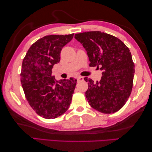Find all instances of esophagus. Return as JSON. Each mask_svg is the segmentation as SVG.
Masks as SVG:
<instances>
[{"label": "esophagus", "instance_id": "esophagus-1", "mask_svg": "<svg viewBox=\"0 0 152 152\" xmlns=\"http://www.w3.org/2000/svg\"><path fill=\"white\" fill-rule=\"evenodd\" d=\"M77 80H78V82L83 81V77H82V76H78V78H77Z\"/></svg>", "mask_w": 152, "mask_h": 152}]
</instances>
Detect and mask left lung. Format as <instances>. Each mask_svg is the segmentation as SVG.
<instances>
[{"mask_svg":"<svg viewBox=\"0 0 152 152\" xmlns=\"http://www.w3.org/2000/svg\"><path fill=\"white\" fill-rule=\"evenodd\" d=\"M89 57L90 66L102 71L100 81L84 78L88 82L86 96L93 108L103 114L120 110L131 95L134 64L128 47L119 38L101 31L76 34Z\"/></svg>","mask_w":152,"mask_h":152,"instance_id":"left-lung-1","label":"left lung"}]
</instances>
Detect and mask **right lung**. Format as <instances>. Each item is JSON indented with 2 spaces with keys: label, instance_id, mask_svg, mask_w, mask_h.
Instances as JSON below:
<instances>
[{
  "label": "right lung",
  "instance_id": "1",
  "mask_svg": "<svg viewBox=\"0 0 152 152\" xmlns=\"http://www.w3.org/2000/svg\"><path fill=\"white\" fill-rule=\"evenodd\" d=\"M74 34H51L32 44L22 63L21 83L28 104L37 114L54 119L69 108L76 85V79L56 81L51 76L55 64L60 61L63 46Z\"/></svg>",
  "mask_w": 152,
  "mask_h": 152
}]
</instances>
